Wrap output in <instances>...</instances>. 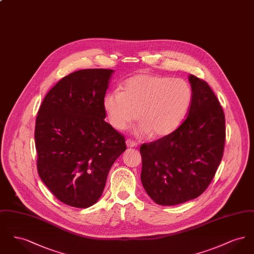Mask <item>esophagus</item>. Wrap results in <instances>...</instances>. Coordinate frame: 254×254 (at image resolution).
I'll list each match as a JSON object with an SVG mask.
<instances>
[{
	"label": "esophagus",
	"instance_id": "obj_1",
	"mask_svg": "<svg viewBox=\"0 0 254 254\" xmlns=\"http://www.w3.org/2000/svg\"><path fill=\"white\" fill-rule=\"evenodd\" d=\"M126 144H127V146H128V147H134V146H137V145H138L137 142L133 141L131 139H127L126 141Z\"/></svg>",
	"mask_w": 254,
	"mask_h": 254
}]
</instances>
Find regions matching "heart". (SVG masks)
<instances>
[{"label":"heart","instance_id":"heart-1","mask_svg":"<svg viewBox=\"0 0 254 254\" xmlns=\"http://www.w3.org/2000/svg\"><path fill=\"white\" fill-rule=\"evenodd\" d=\"M192 97L191 86L183 79L144 73L127 79L122 85V91L108 93L104 107L115 128H127L139 115L142 123L137 132L163 137L181 125Z\"/></svg>","mask_w":254,"mask_h":254}]
</instances>
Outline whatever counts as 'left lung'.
<instances>
[{"instance_id":"8db88e82","label":"left lung","mask_w":254,"mask_h":254,"mask_svg":"<svg viewBox=\"0 0 254 254\" xmlns=\"http://www.w3.org/2000/svg\"><path fill=\"white\" fill-rule=\"evenodd\" d=\"M189 80L193 97L188 118L173 132L140 147L141 181L158 205H179L200 196L223 158V109L206 82L194 75Z\"/></svg>"}]
</instances>
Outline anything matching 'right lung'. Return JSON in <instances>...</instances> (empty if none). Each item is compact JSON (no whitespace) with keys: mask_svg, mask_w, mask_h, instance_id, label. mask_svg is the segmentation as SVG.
Returning <instances> with one entry per match:
<instances>
[{"mask_svg":"<svg viewBox=\"0 0 254 254\" xmlns=\"http://www.w3.org/2000/svg\"><path fill=\"white\" fill-rule=\"evenodd\" d=\"M112 69H82L64 77L45 97L36 118L37 169L61 202L86 208L106 186L109 169L127 149L105 121L104 99Z\"/></svg>","mask_w":254,"mask_h":254,"instance_id":"add662e5","label":"right lung"}]
</instances>
